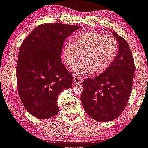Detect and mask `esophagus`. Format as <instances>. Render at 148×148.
<instances>
[{"instance_id": "1", "label": "esophagus", "mask_w": 148, "mask_h": 148, "mask_svg": "<svg viewBox=\"0 0 148 148\" xmlns=\"http://www.w3.org/2000/svg\"><path fill=\"white\" fill-rule=\"evenodd\" d=\"M82 80L80 77H77V76H74L73 77V84L74 85H78V84L82 83Z\"/></svg>"}]
</instances>
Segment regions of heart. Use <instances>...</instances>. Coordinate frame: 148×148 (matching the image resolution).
<instances>
[{
    "label": "heart",
    "mask_w": 148,
    "mask_h": 148,
    "mask_svg": "<svg viewBox=\"0 0 148 148\" xmlns=\"http://www.w3.org/2000/svg\"><path fill=\"white\" fill-rule=\"evenodd\" d=\"M119 44L112 36L104 33L89 32L77 34L73 42L65 43L62 60L68 68H73L82 55V62L74 69L77 75L104 73L112 64L118 53Z\"/></svg>",
    "instance_id": "b5f03b06"
}]
</instances>
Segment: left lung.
Here are the masks:
<instances>
[{"label": "left lung", "instance_id": "left-lung-1", "mask_svg": "<svg viewBox=\"0 0 148 148\" xmlns=\"http://www.w3.org/2000/svg\"><path fill=\"white\" fill-rule=\"evenodd\" d=\"M119 44V53L104 73L82 82V106L91 118L107 122L118 118L124 110L133 87L135 64L128 43L113 33Z\"/></svg>", "mask_w": 148, "mask_h": 148}]
</instances>
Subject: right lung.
<instances>
[{
    "instance_id": "right-lung-1",
    "label": "right lung",
    "mask_w": 148,
    "mask_h": 148,
    "mask_svg": "<svg viewBox=\"0 0 148 148\" xmlns=\"http://www.w3.org/2000/svg\"><path fill=\"white\" fill-rule=\"evenodd\" d=\"M80 28L67 24H43L22 43L16 68L17 91L33 116L47 119L58 114V95L71 87L73 80L61 59L63 43Z\"/></svg>"
}]
</instances>
